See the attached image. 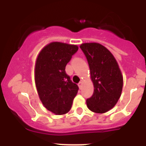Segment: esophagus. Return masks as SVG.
Segmentation results:
<instances>
[{"label": "esophagus", "instance_id": "obj_1", "mask_svg": "<svg viewBox=\"0 0 146 146\" xmlns=\"http://www.w3.org/2000/svg\"><path fill=\"white\" fill-rule=\"evenodd\" d=\"M82 82H80L79 83H78V86H79L80 88H82Z\"/></svg>", "mask_w": 146, "mask_h": 146}]
</instances>
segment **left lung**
Masks as SVG:
<instances>
[{"label":"left lung","instance_id":"obj_1","mask_svg":"<svg viewBox=\"0 0 146 146\" xmlns=\"http://www.w3.org/2000/svg\"><path fill=\"white\" fill-rule=\"evenodd\" d=\"M88 63L94 91L86 100L88 109L96 113L108 112L116 104L123 88V77L113 54L99 43L80 45Z\"/></svg>","mask_w":146,"mask_h":146}]
</instances>
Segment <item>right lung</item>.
<instances>
[{"mask_svg":"<svg viewBox=\"0 0 146 146\" xmlns=\"http://www.w3.org/2000/svg\"><path fill=\"white\" fill-rule=\"evenodd\" d=\"M77 45L52 42L38 54L35 82L44 106L56 115L67 113L79 88L66 73V66L77 52Z\"/></svg>","mask_w":146,"mask_h":146,"instance_id":"1","label":"right lung"}]
</instances>
